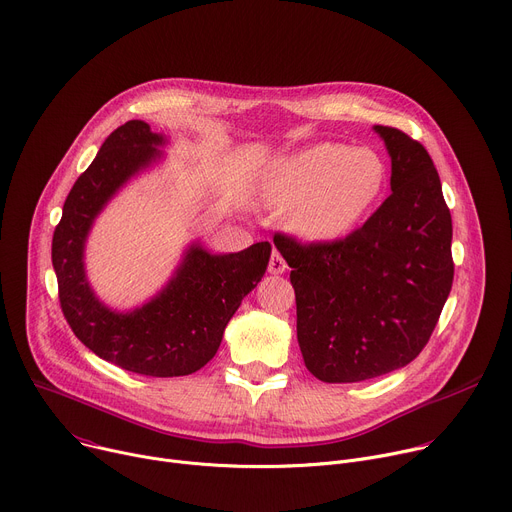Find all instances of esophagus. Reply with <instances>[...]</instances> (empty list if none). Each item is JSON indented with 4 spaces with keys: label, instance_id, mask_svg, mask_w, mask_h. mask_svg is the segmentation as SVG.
I'll return each mask as SVG.
<instances>
[{
    "label": "esophagus",
    "instance_id": "34e87169",
    "mask_svg": "<svg viewBox=\"0 0 512 512\" xmlns=\"http://www.w3.org/2000/svg\"><path fill=\"white\" fill-rule=\"evenodd\" d=\"M269 273L271 275H280V273H284L286 269H288V263H286V259L282 257V253L280 251H273L271 253V259H269Z\"/></svg>",
    "mask_w": 512,
    "mask_h": 512
}]
</instances>
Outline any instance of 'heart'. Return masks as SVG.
<instances>
[{
	"label": "heart",
	"mask_w": 512,
	"mask_h": 512,
	"mask_svg": "<svg viewBox=\"0 0 512 512\" xmlns=\"http://www.w3.org/2000/svg\"><path fill=\"white\" fill-rule=\"evenodd\" d=\"M386 183V161L374 149L318 143L277 161L267 173L265 196L290 208L300 237L335 241L378 206Z\"/></svg>",
	"instance_id": "obj_1"
}]
</instances>
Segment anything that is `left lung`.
<instances>
[{"instance_id":"1","label":"left lung","mask_w":512,"mask_h":512,"mask_svg":"<svg viewBox=\"0 0 512 512\" xmlns=\"http://www.w3.org/2000/svg\"><path fill=\"white\" fill-rule=\"evenodd\" d=\"M374 130L392 159L384 204L341 241L273 237L292 267L304 363L329 384L408 365L429 343L453 284L451 214L433 159L398 128Z\"/></svg>"}]
</instances>
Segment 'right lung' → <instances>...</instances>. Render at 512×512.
<instances>
[{"mask_svg":"<svg viewBox=\"0 0 512 512\" xmlns=\"http://www.w3.org/2000/svg\"><path fill=\"white\" fill-rule=\"evenodd\" d=\"M167 138L143 120L118 126L71 188L53 235V267L63 314L98 357L153 378L190 376L218 351L228 320L261 282L271 245L214 255L192 243L167 286L128 312L108 308L85 275L91 226L120 188L163 157Z\"/></svg>","mask_w":512,"mask_h":512,"instance_id":"add662e5","label":"right lung"}]
</instances>
